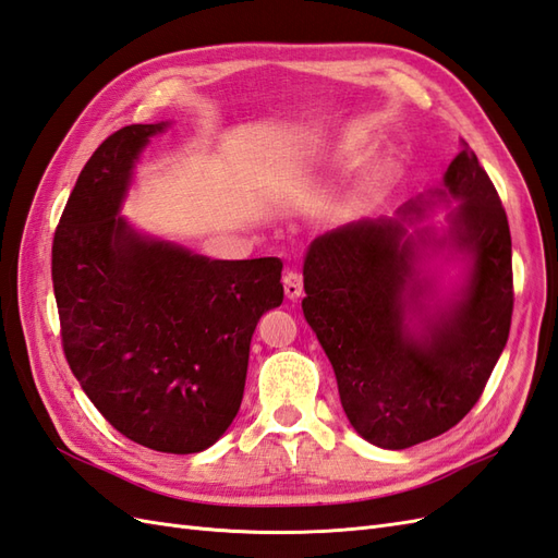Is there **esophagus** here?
Returning <instances> with one entry per match:
<instances>
[{
    "instance_id": "esophagus-1",
    "label": "esophagus",
    "mask_w": 558,
    "mask_h": 558,
    "mask_svg": "<svg viewBox=\"0 0 558 558\" xmlns=\"http://www.w3.org/2000/svg\"><path fill=\"white\" fill-rule=\"evenodd\" d=\"M282 288H284V296L292 299V302H296V299L302 296V292H304L302 274H296V270H288V274L282 276Z\"/></svg>"
}]
</instances>
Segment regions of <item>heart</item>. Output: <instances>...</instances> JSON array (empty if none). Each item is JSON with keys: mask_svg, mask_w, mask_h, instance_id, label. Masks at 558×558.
Here are the masks:
<instances>
[{"mask_svg": "<svg viewBox=\"0 0 558 558\" xmlns=\"http://www.w3.org/2000/svg\"><path fill=\"white\" fill-rule=\"evenodd\" d=\"M332 155L341 162H353V160H361V157L365 155V146L361 138H344L341 143H337ZM384 183H387V171H369V174L359 185H355L353 203L367 205L369 199H375L381 193Z\"/></svg>", "mask_w": 558, "mask_h": 558, "instance_id": "obj_1", "label": "heart"}]
</instances>
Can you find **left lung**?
<instances>
[{"mask_svg": "<svg viewBox=\"0 0 558 558\" xmlns=\"http://www.w3.org/2000/svg\"><path fill=\"white\" fill-rule=\"evenodd\" d=\"M450 240L471 256L462 296L436 313L426 335L405 325L422 306L415 280L417 242L405 238L420 203L401 219H361L311 242L304 262V316L330 359L351 426L379 448L403 450L446 434L478 398L502 353L513 311L511 233L507 211L474 150L446 171ZM442 245V242H438Z\"/></svg>", "mask_w": 558, "mask_h": 558, "instance_id": "8db88e82", "label": "left lung"}]
</instances>
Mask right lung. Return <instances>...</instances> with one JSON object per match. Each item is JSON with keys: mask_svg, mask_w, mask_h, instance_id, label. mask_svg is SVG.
Instances as JSON below:
<instances>
[{"mask_svg": "<svg viewBox=\"0 0 558 558\" xmlns=\"http://www.w3.org/2000/svg\"><path fill=\"white\" fill-rule=\"evenodd\" d=\"M165 126H122L94 150L56 226L51 280L65 361L96 410L138 446L191 454L238 415L254 327L282 304V262L207 259L118 217Z\"/></svg>", "mask_w": 558, "mask_h": 558, "instance_id": "1", "label": "right lung"}]
</instances>
